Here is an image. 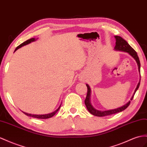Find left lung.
I'll return each instance as SVG.
<instances>
[{
    "mask_svg": "<svg viewBox=\"0 0 147 147\" xmlns=\"http://www.w3.org/2000/svg\"><path fill=\"white\" fill-rule=\"evenodd\" d=\"M114 37H115V41H116L114 50L116 51L126 52V53H129L131 56V57H132L135 60V61H136V62L137 63V65H138V72L140 74V60H139V58L137 55V52L135 51L134 49L130 46L129 44L125 40L123 39L121 36H114ZM140 83V81H139L138 83L137 86V88H135V90L132 96H131V97L130 100L133 99L135 92H136L137 89L139 88ZM86 86H87V88H88V93H87V96H86V98L84 100L85 105H86V108H87L88 111L91 113V114H92L94 115L97 116V117H104V116H107V115H112V114H116V113H118V112L124 111L130 105V100H129V102L126 103L125 104H124L123 106L117 108V109H111V110H107V111L97 110L92 106V104L91 103V88H90L88 84H86Z\"/></svg>",
    "mask_w": 147,
    "mask_h": 147,
    "instance_id": "obj_1",
    "label": "left lung"
}]
</instances>
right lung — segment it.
I'll return each mask as SVG.
<instances>
[{"mask_svg":"<svg viewBox=\"0 0 147 147\" xmlns=\"http://www.w3.org/2000/svg\"><path fill=\"white\" fill-rule=\"evenodd\" d=\"M37 39H38V38L36 39V38H30V39H29V40H27V41H25V42L22 43V44H20V45H19V46H18V47L16 48V50H15L14 52L18 50V49H19V48H20L21 47L25 46V45H28V44H29V43H32V42H33V41H35ZM61 104H60V106L58 107V108L57 109H56V111H53V112H52L50 113V114H41V115L32 114H28V113L24 112H23V111H22V112H23L24 114H25L26 115L29 116V117H33V118L40 119H48V118H51V117H52L53 116L55 115V114H56V113L59 111V108H60V107H61Z\"/></svg>","mask_w":147,"mask_h":147,"instance_id":"add662e5","label":"right lung"}]
</instances>
